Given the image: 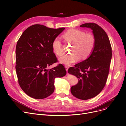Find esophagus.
I'll return each mask as SVG.
<instances>
[{"label":"esophagus","instance_id":"obj_1","mask_svg":"<svg viewBox=\"0 0 126 126\" xmlns=\"http://www.w3.org/2000/svg\"><path fill=\"white\" fill-rule=\"evenodd\" d=\"M65 70H66V72H67V73L68 74V73H67V70H68V69H69V66H67V65H66V66H65Z\"/></svg>","mask_w":126,"mask_h":126}]
</instances>
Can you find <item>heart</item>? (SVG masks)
Segmentation results:
<instances>
[{
    "label": "heart",
    "instance_id": "heart-1",
    "mask_svg": "<svg viewBox=\"0 0 126 126\" xmlns=\"http://www.w3.org/2000/svg\"><path fill=\"white\" fill-rule=\"evenodd\" d=\"M65 39L73 44L72 51L74 53L65 54L59 58V62L65 65H70L78 61L80 55L82 57L88 56L93 50L95 45V38L91 34L78 29H70L63 35ZM52 49L57 55L63 53L62 44L59 38H56L52 43Z\"/></svg>",
    "mask_w": 126,
    "mask_h": 126
}]
</instances>
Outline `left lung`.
<instances>
[{
	"label": "left lung",
	"mask_w": 126,
	"mask_h": 126,
	"mask_svg": "<svg viewBox=\"0 0 126 126\" xmlns=\"http://www.w3.org/2000/svg\"><path fill=\"white\" fill-rule=\"evenodd\" d=\"M80 27L92 30L95 45L87 59L70 67L68 73L79 79L78 83L71 88L73 95L87 100L97 95L106 84L111 60V47L107 34L98 25L86 23Z\"/></svg>",
	"instance_id": "obj_1"
}]
</instances>
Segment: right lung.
<instances>
[{"label":"right lung","mask_w":126,"mask_h":126,"mask_svg":"<svg viewBox=\"0 0 126 126\" xmlns=\"http://www.w3.org/2000/svg\"><path fill=\"white\" fill-rule=\"evenodd\" d=\"M64 29L34 25L25 30L17 42L16 69L18 82L31 97L41 99L50 96L54 90L55 79L66 74L62 64L47 69L57 62L52 43Z\"/></svg>","instance_id":"1"}]
</instances>
